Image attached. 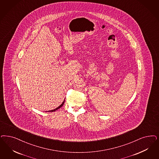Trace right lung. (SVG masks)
Returning <instances> with one entry per match:
<instances>
[{"instance_id":"right-lung-1","label":"right lung","mask_w":159,"mask_h":159,"mask_svg":"<svg viewBox=\"0 0 159 159\" xmlns=\"http://www.w3.org/2000/svg\"><path fill=\"white\" fill-rule=\"evenodd\" d=\"M64 103H65V100H64V102L61 103V104H60V106L58 107H57L56 109H55L54 110H50V111H56V110H57V109H59V108H60L63 105V104H64Z\"/></svg>"}]
</instances>
